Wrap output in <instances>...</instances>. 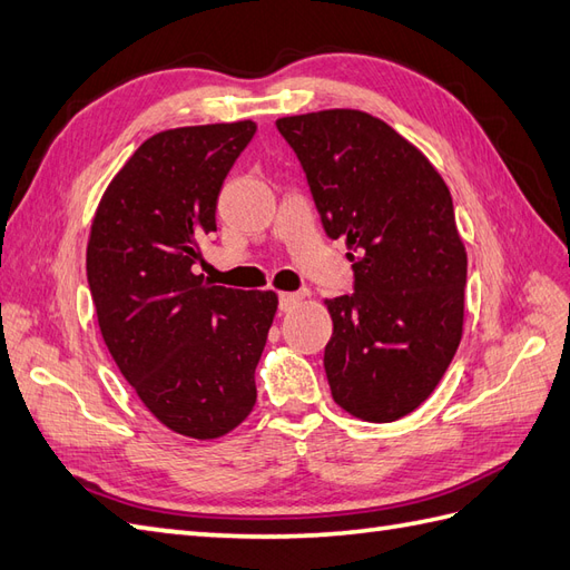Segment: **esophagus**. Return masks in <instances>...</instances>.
Masks as SVG:
<instances>
[{
  "mask_svg": "<svg viewBox=\"0 0 570 570\" xmlns=\"http://www.w3.org/2000/svg\"><path fill=\"white\" fill-rule=\"evenodd\" d=\"M302 299H304V293H283L281 295V309L283 312L295 309Z\"/></svg>",
  "mask_w": 570,
  "mask_h": 570,
  "instance_id": "1",
  "label": "esophagus"
}]
</instances>
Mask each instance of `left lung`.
<instances>
[{
    "label": "left lung",
    "instance_id": "8db88e82",
    "mask_svg": "<svg viewBox=\"0 0 570 570\" xmlns=\"http://www.w3.org/2000/svg\"><path fill=\"white\" fill-rule=\"evenodd\" d=\"M275 125L326 234L353 252L355 293L324 299L333 401L360 421L404 419L435 392L462 341L466 252L450 188L419 147L365 110Z\"/></svg>",
    "mask_w": 570,
    "mask_h": 570
}]
</instances>
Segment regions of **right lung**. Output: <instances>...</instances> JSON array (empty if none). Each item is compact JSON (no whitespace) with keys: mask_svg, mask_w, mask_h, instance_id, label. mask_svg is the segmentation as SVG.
<instances>
[{"mask_svg":"<svg viewBox=\"0 0 570 570\" xmlns=\"http://www.w3.org/2000/svg\"><path fill=\"white\" fill-rule=\"evenodd\" d=\"M254 120L151 135L110 180L91 222L87 277L122 377L178 435L215 440L256 404V365L277 312L273 289L205 285L193 273L217 232V196Z\"/></svg>","mask_w":570,"mask_h":570,"instance_id":"obj_1","label":"right lung"}]
</instances>
